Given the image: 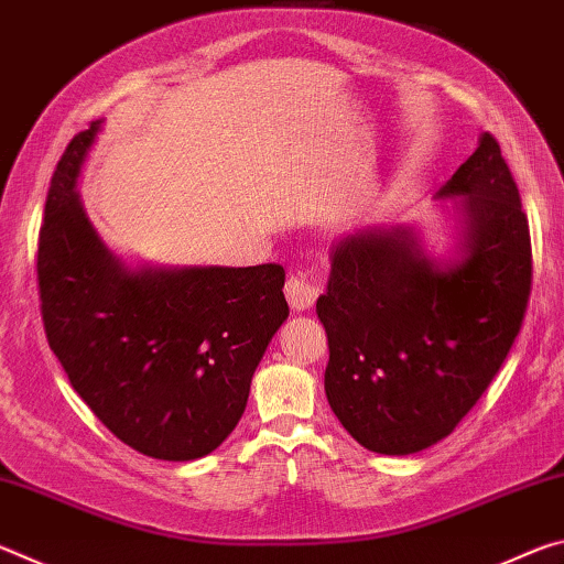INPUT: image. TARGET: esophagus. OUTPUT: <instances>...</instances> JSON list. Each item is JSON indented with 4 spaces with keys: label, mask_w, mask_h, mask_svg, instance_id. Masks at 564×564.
Returning <instances> with one entry per match:
<instances>
[{
    "label": "esophagus",
    "mask_w": 564,
    "mask_h": 564,
    "mask_svg": "<svg viewBox=\"0 0 564 564\" xmlns=\"http://www.w3.org/2000/svg\"><path fill=\"white\" fill-rule=\"evenodd\" d=\"M283 291L293 311H308L321 295V285L316 281H311L305 273H293L291 279L285 281Z\"/></svg>",
    "instance_id": "34e87169"
}]
</instances>
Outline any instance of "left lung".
Returning a JSON list of instances; mask_svg holds the SVG:
<instances>
[{"label": "left lung", "mask_w": 564, "mask_h": 564, "mask_svg": "<svg viewBox=\"0 0 564 564\" xmlns=\"http://www.w3.org/2000/svg\"><path fill=\"white\" fill-rule=\"evenodd\" d=\"M441 196H463L453 263L427 259L410 228H362L333 243L328 291L316 303L330 350L328 403L380 455L451 435L498 376L528 311L530 226L492 133Z\"/></svg>", "instance_id": "left-lung-1"}]
</instances>
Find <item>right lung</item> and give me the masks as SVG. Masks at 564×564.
I'll return each instance as SVG.
<instances>
[{
  "instance_id": "right-lung-1",
  "label": "right lung",
  "mask_w": 564,
  "mask_h": 564,
  "mask_svg": "<svg viewBox=\"0 0 564 564\" xmlns=\"http://www.w3.org/2000/svg\"><path fill=\"white\" fill-rule=\"evenodd\" d=\"M99 123L69 141L46 194L36 248L46 340L121 443L156 460H196L243 415L253 370L289 318L285 271L127 269L74 191Z\"/></svg>"
}]
</instances>
